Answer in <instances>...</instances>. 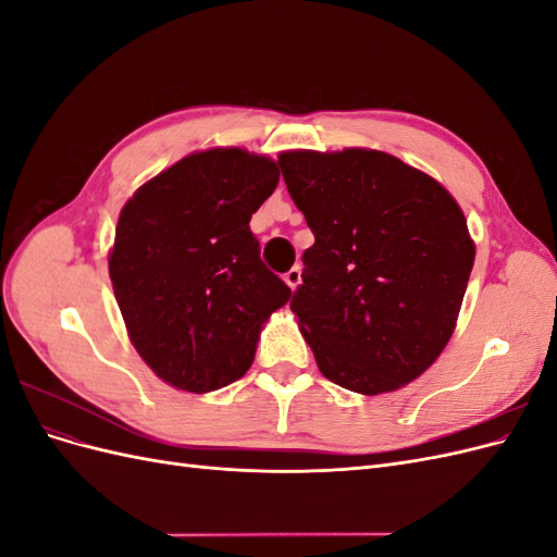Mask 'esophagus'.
<instances>
[{
    "mask_svg": "<svg viewBox=\"0 0 557 557\" xmlns=\"http://www.w3.org/2000/svg\"><path fill=\"white\" fill-rule=\"evenodd\" d=\"M283 281H285V283H288V288H290V290L295 293V290L299 288V285H301V269H299V267H293V269H290V272L283 276Z\"/></svg>",
    "mask_w": 557,
    "mask_h": 557,
    "instance_id": "obj_1",
    "label": "esophagus"
}]
</instances>
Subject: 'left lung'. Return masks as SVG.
Instances as JSON below:
<instances>
[{"label": "left lung", "instance_id": "left-lung-1", "mask_svg": "<svg viewBox=\"0 0 557 557\" xmlns=\"http://www.w3.org/2000/svg\"><path fill=\"white\" fill-rule=\"evenodd\" d=\"M283 181L315 244L290 309L320 374L393 393L442 356L476 246L440 181L374 148L285 150Z\"/></svg>", "mask_w": 557, "mask_h": 557}]
</instances>
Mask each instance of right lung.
Listing matches in <instances>:
<instances>
[{
    "instance_id": "add662e5",
    "label": "right lung",
    "mask_w": 557,
    "mask_h": 557,
    "mask_svg": "<svg viewBox=\"0 0 557 557\" xmlns=\"http://www.w3.org/2000/svg\"><path fill=\"white\" fill-rule=\"evenodd\" d=\"M272 158L197 150L146 181L121 211L109 276L127 336L183 393L242 379L290 288L260 260L250 215L276 190Z\"/></svg>"
}]
</instances>
